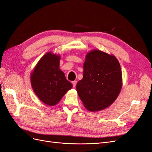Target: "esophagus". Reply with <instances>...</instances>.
Wrapping results in <instances>:
<instances>
[{"label":"esophagus","mask_w":152,"mask_h":152,"mask_svg":"<svg viewBox=\"0 0 152 152\" xmlns=\"http://www.w3.org/2000/svg\"><path fill=\"white\" fill-rule=\"evenodd\" d=\"M72 84H73V86L75 87V86H76V84H77V81H76V80L73 81V82H72Z\"/></svg>","instance_id":"esophagus-1"}]
</instances>
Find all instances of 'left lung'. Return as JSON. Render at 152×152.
<instances>
[{"mask_svg": "<svg viewBox=\"0 0 152 152\" xmlns=\"http://www.w3.org/2000/svg\"><path fill=\"white\" fill-rule=\"evenodd\" d=\"M122 88V72L117 59L99 50L87 54L82 79L77 91L84 107L92 112L102 110L116 99Z\"/></svg>", "mask_w": 152, "mask_h": 152, "instance_id": "8db88e82", "label": "left lung"}]
</instances>
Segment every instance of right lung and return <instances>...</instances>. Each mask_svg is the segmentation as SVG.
<instances>
[{
    "mask_svg": "<svg viewBox=\"0 0 152 152\" xmlns=\"http://www.w3.org/2000/svg\"><path fill=\"white\" fill-rule=\"evenodd\" d=\"M59 56L45 54L31 74V84L37 97L48 105L57 104L72 84L59 70Z\"/></svg>",
    "mask_w": 152,
    "mask_h": 152,
    "instance_id": "obj_1",
    "label": "right lung"
}]
</instances>
